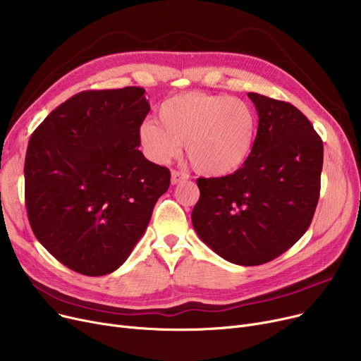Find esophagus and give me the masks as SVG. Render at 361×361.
Segmentation results:
<instances>
[{"instance_id":"esophagus-1","label":"esophagus","mask_w":361,"mask_h":361,"mask_svg":"<svg viewBox=\"0 0 361 361\" xmlns=\"http://www.w3.org/2000/svg\"><path fill=\"white\" fill-rule=\"evenodd\" d=\"M185 180H188V174L183 173V171H173V173H171V183L173 184H178Z\"/></svg>"}]
</instances>
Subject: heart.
Here are the masks:
<instances>
[{"label":"heart","instance_id":"obj_1","mask_svg":"<svg viewBox=\"0 0 361 361\" xmlns=\"http://www.w3.org/2000/svg\"><path fill=\"white\" fill-rule=\"evenodd\" d=\"M159 121L139 127L143 154L155 164H166L181 150L206 176H226L250 155L256 116L243 99L203 92L180 93L162 102Z\"/></svg>","mask_w":361,"mask_h":361}]
</instances>
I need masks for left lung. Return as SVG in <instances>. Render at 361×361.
Here are the masks:
<instances>
[{"instance_id":"8db88e82","label":"left lung","mask_w":361,"mask_h":361,"mask_svg":"<svg viewBox=\"0 0 361 361\" xmlns=\"http://www.w3.org/2000/svg\"><path fill=\"white\" fill-rule=\"evenodd\" d=\"M247 97L259 117L250 155L234 174L197 178L192 222L222 259L256 267L287 252L310 226L324 142L294 105L253 92Z\"/></svg>"}]
</instances>
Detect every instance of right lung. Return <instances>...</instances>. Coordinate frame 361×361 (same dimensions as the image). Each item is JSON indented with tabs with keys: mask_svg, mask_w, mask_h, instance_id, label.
I'll return each instance as SVG.
<instances>
[{
	"mask_svg": "<svg viewBox=\"0 0 361 361\" xmlns=\"http://www.w3.org/2000/svg\"><path fill=\"white\" fill-rule=\"evenodd\" d=\"M143 94L136 86L80 92L30 136L25 199L32 231L74 272L118 269L169 187V169L139 150L150 109Z\"/></svg>",
	"mask_w": 361,
	"mask_h": 361,
	"instance_id": "1",
	"label": "right lung"
}]
</instances>
